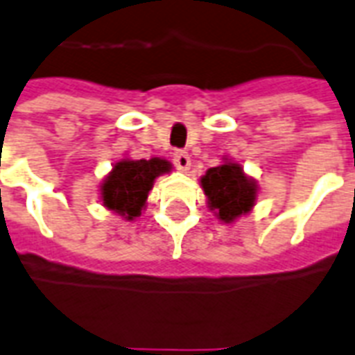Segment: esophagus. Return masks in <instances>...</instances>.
Listing matches in <instances>:
<instances>
[{
  "mask_svg": "<svg viewBox=\"0 0 355 355\" xmlns=\"http://www.w3.org/2000/svg\"><path fill=\"white\" fill-rule=\"evenodd\" d=\"M173 162H175V165H177V169L178 171H188L190 169V164H191V159H190V154L188 152H182V150H178L173 154Z\"/></svg>",
  "mask_w": 355,
  "mask_h": 355,
  "instance_id": "34e87169",
  "label": "esophagus"
}]
</instances>
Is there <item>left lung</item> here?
Here are the masks:
<instances>
[{"label": "left lung", "instance_id": "left-lung-1", "mask_svg": "<svg viewBox=\"0 0 355 355\" xmlns=\"http://www.w3.org/2000/svg\"><path fill=\"white\" fill-rule=\"evenodd\" d=\"M222 159V165L211 167L201 177V188L214 216L224 224H233L237 218L248 214L256 205L258 184L244 173L241 164L227 157Z\"/></svg>", "mask_w": 355, "mask_h": 355}]
</instances>
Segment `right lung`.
I'll use <instances>...</instances> for the list:
<instances>
[{"instance_id": "obj_1", "label": "right lung", "mask_w": 355, "mask_h": 355, "mask_svg": "<svg viewBox=\"0 0 355 355\" xmlns=\"http://www.w3.org/2000/svg\"><path fill=\"white\" fill-rule=\"evenodd\" d=\"M173 169L164 157L130 159L124 157L112 165L111 173L99 186L103 207L125 220H135L146 207L148 191L159 175Z\"/></svg>"}]
</instances>
